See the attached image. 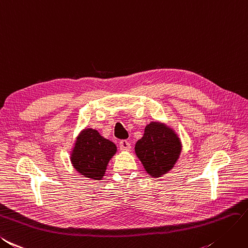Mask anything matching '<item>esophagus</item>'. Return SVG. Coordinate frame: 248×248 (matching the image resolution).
<instances>
[{"label": "esophagus", "mask_w": 248, "mask_h": 248, "mask_svg": "<svg viewBox=\"0 0 248 248\" xmlns=\"http://www.w3.org/2000/svg\"><path fill=\"white\" fill-rule=\"evenodd\" d=\"M119 145H120V149L123 151H129L131 148L130 143L127 140H122Z\"/></svg>", "instance_id": "esophagus-1"}]
</instances>
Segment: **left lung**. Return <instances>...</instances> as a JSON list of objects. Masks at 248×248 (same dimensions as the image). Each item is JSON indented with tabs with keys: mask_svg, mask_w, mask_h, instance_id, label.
<instances>
[{
	"mask_svg": "<svg viewBox=\"0 0 248 248\" xmlns=\"http://www.w3.org/2000/svg\"><path fill=\"white\" fill-rule=\"evenodd\" d=\"M136 155L151 177H162L168 173L182 152V143L170 127L160 122H151L135 147Z\"/></svg>",
	"mask_w": 248,
	"mask_h": 248,
	"instance_id": "obj_1",
	"label": "left lung"
}]
</instances>
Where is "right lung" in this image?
<instances>
[{
    "instance_id": "add662e5",
    "label": "right lung",
    "mask_w": 248,
    "mask_h": 248,
    "mask_svg": "<svg viewBox=\"0 0 248 248\" xmlns=\"http://www.w3.org/2000/svg\"><path fill=\"white\" fill-rule=\"evenodd\" d=\"M117 146L93 128L81 130L71 153L75 170L86 178L101 180L109 159L116 155Z\"/></svg>"
}]
</instances>
